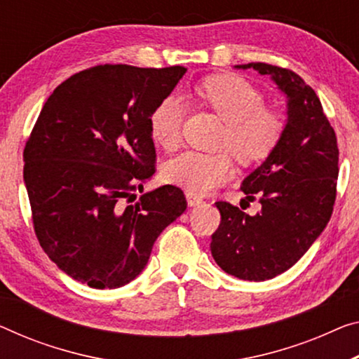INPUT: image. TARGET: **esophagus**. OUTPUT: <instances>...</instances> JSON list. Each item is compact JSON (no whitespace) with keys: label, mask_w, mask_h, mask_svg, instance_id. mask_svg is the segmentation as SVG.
Masks as SVG:
<instances>
[{"label":"esophagus","mask_w":359,"mask_h":359,"mask_svg":"<svg viewBox=\"0 0 359 359\" xmlns=\"http://www.w3.org/2000/svg\"><path fill=\"white\" fill-rule=\"evenodd\" d=\"M186 198H187V203H189V207H196L198 203H202V198L197 197L196 194H191V192H186Z\"/></svg>","instance_id":"esophagus-1"}]
</instances>
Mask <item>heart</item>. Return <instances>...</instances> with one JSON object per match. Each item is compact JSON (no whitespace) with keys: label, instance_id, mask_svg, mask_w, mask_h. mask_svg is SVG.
Wrapping results in <instances>:
<instances>
[{"label":"heart","instance_id":"heart-1","mask_svg":"<svg viewBox=\"0 0 359 359\" xmlns=\"http://www.w3.org/2000/svg\"><path fill=\"white\" fill-rule=\"evenodd\" d=\"M205 106L226 122L219 146L229 149L242 165L263 162L274 152L284 135L283 115L264 107L260 91L242 76L224 74L212 76L196 90ZM184 104L178 97H165L149 117L152 140L167 151L181 141ZM233 158L228 152L202 154L187 151L167 162L163 168L170 183L191 194H207L233 176Z\"/></svg>","mask_w":359,"mask_h":359}]
</instances>
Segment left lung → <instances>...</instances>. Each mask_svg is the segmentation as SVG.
Listing matches in <instances>:
<instances>
[{
    "mask_svg": "<svg viewBox=\"0 0 359 359\" xmlns=\"http://www.w3.org/2000/svg\"><path fill=\"white\" fill-rule=\"evenodd\" d=\"M271 76L287 96V123L274 152L242 181L241 189L262 212L247 215L217 202L222 223L210 250L224 273L266 280L305 255L329 223L337 196V136L321 101L295 72L264 62L236 65Z\"/></svg>",
    "mask_w": 359,
    "mask_h": 359,
    "instance_id": "obj_1",
    "label": "left lung"
}]
</instances>
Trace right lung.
<instances>
[{
	"mask_svg": "<svg viewBox=\"0 0 359 359\" xmlns=\"http://www.w3.org/2000/svg\"><path fill=\"white\" fill-rule=\"evenodd\" d=\"M184 74L181 65H96L60 83L43 106L24 149V181L38 242L72 279L93 289L128 284L186 210L172 184L130 203L156 173L149 117Z\"/></svg>",
	"mask_w": 359,
	"mask_h": 359,
	"instance_id": "obj_1",
	"label": "right lung"
}]
</instances>
